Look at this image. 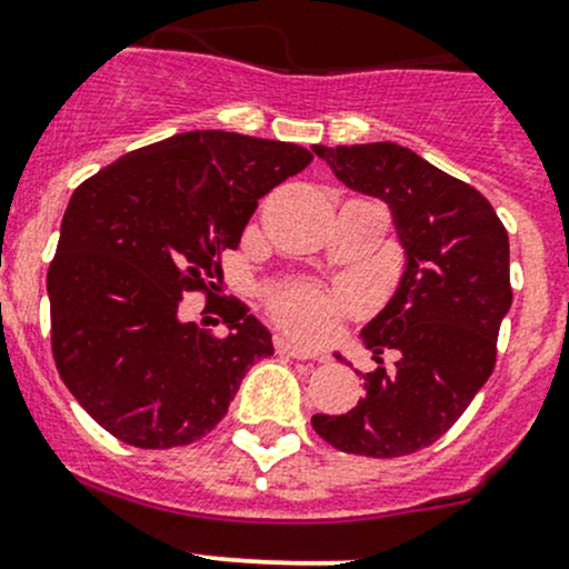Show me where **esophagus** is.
Returning a JSON list of instances; mask_svg holds the SVG:
<instances>
[{"mask_svg": "<svg viewBox=\"0 0 569 569\" xmlns=\"http://www.w3.org/2000/svg\"><path fill=\"white\" fill-rule=\"evenodd\" d=\"M277 352H282V356H290V358H298V360H326V356H317L315 350L296 345V341L284 339V336H277Z\"/></svg>", "mask_w": 569, "mask_h": 569, "instance_id": "34e87169", "label": "esophagus"}]
</instances>
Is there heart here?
I'll use <instances>...</instances> for the list:
<instances>
[{
  "label": "heart",
  "instance_id": "b5f03b06",
  "mask_svg": "<svg viewBox=\"0 0 569 569\" xmlns=\"http://www.w3.org/2000/svg\"><path fill=\"white\" fill-rule=\"evenodd\" d=\"M273 315L290 328L292 333L307 339H326L339 328L345 315V301L331 292L311 290V287H296L273 298Z\"/></svg>",
  "mask_w": 569,
  "mask_h": 569
}]
</instances>
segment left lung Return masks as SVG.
Wrapping results in <instances>:
<instances>
[{"label": "left lung", "mask_w": 569, "mask_h": 569, "mask_svg": "<svg viewBox=\"0 0 569 569\" xmlns=\"http://www.w3.org/2000/svg\"><path fill=\"white\" fill-rule=\"evenodd\" d=\"M311 149L341 184L388 206L405 249L393 296L360 328L375 360L399 352L396 369L363 375L358 407L315 415L311 426L345 453L409 456L437 442L491 377L499 326L512 303L507 230L478 189L407 146Z\"/></svg>", "instance_id": "obj_1"}]
</instances>
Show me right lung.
<instances>
[{
    "label": "right lung",
    "instance_id": "add662e5",
    "mask_svg": "<svg viewBox=\"0 0 569 569\" xmlns=\"http://www.w3.org/2000/svg\"><path fill=\"white\" fill-rule=\"evenodd\" d=\"M309 149L192 130L119 157L67 203L48 268L51 347L62 382L116 439L164 450L228 415L249 366L273 356L254 315L228 336L179 317L187 290L222 277L262 194L301 173Z\"/></svg>",
    "mask_w": 569,
    "mask_h": 569
}]
</instances>
